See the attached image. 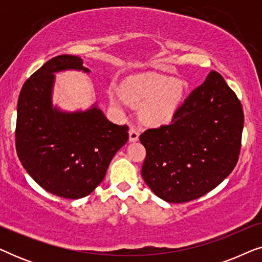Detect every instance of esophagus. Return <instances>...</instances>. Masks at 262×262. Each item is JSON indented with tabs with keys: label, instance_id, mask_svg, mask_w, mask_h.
<instances>
[{
	"label": "esophagus",
	"instance_id": "34e87169",
	"mask_svg": "<svg viewBox=\"0 0 262 262\" xmlns=\"http://www.w3.org/2000/svg\"><path fill=\"white\" fill-rule=\"evenodd\" d=\"M139 138V132L136 130V128L131 127L130 131H128V141L130 142H137Z\"/></svg>",
	"mask_w": 262,
	"mask_h": 262
}]
</instances>
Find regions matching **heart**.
<instances>
[{
  "label": "heart",
  "instance_id": "1",
  "mask_svg": "<svg viewBox=\"0 0 262 262\" xmlns=\"http://www.w3.org/2000/svg\"><path fill=\"white\" fill-rule=\"evenodd\" d=\"M121 98L128 105L139 104V119L160 126L170 123L185 96L181 80L156 73H142L127 77L121 84Z\"/></svg>",
  "mask_w": 262,
  "mask_h": 262
}]
</instances>
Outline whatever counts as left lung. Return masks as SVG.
Instances as JSON below:
<instances>
[{
  "label": "left lung",
  "mask_w": 262,
  "mask_h": 262,
  "mask_svg": "<svg viewBox=\"0 0 262 262\" xmlns=\"http://www.w3.org/2000/svg\"><path fill=\"white\" fill-rule=\"evenodd\" d=\"M243 121L237 96L220 74L211 71L179 107L170 125L139 136L146 150L143 180L168 203L206 194L237 163Z\"/></svg>",
  "instance_id": "1"
}]
</instances>
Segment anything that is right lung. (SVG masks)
Returning a JSON list of instances; mask_svg holds the SVG:
<instances>
[{
	"label": "right lung",
	"instance_id": "1",
	"mask_svg": "<svg viewBox=\"0 0 262 262\" xmlns=\"http://www.w3.org/2000/svg\"><path fill=\"white\" fill-rule=\"evenodd\" d=\"M69 70L91 74L80 57L62 55L25 82L17 101L16 152L45 191L78 199L101 184L113 156L127 142L128 128L107 119L96 102L76 111L53 105L55 74Z\"/></svg>",
	"mask_w": 262,
	"mask_h": 262
}]
</instances>
